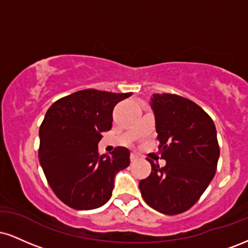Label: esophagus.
<instances>
[{
  "instance_id": "obj_1",
  "label": "esophagus",
  "mask_w": 248,
  "mask_h": 248,
  "mask_svg": "<svg viewBox=\"0 0 248 248\" xmlns=\"http://www.w3.org/2000/svg\"><path fill=\"white\" fill-rule=\"evenodd\" d=\"M138 158H139V156L136 155L135 153L130 154V161H132V162H136V161H138Z\"/></svg>"
}]
</instances>
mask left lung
<instances>
[{
	"label": "left lung",
	"mask_w": 248,
	"mask_h": 248,
	"mask_svg": "<svg viewBox=\"0 0 248 248\" xmlns=\"http://www.w3.org/2000/svg\"><path fill=\"white\" fill-rule=\"evenodd\" d=\"M158 150L166 166L154 161L152 172L139 183L146 203L164 215L189 210L203 195L217 169L219 146L212 119L197 104L176 94L150 99Z\"/></svg>",
	"instance_id": "1"
}]
</instances>
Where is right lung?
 Wrapping results in <instances>:
<instances>
[{
    "instance_id": "add662e5",
    "label": "right lung",
    "mask_w": 248,
    "mask_h": 248,
    "mask_svg": "<svg viewBox=\"0 0 248 248\" xmlns=\"http://www.w3.org/2000/svg\"><path fill=\"white\" fill-rule=\"evenodd\" d=\"M132 93L84 90L57 100L39 128V163L64 204L93 210L109 201L115 175L129 166V150L99 155L102 133L112 128L113 109Z\"/></svg>"
}]
</instances>
